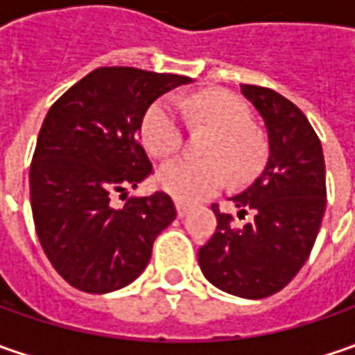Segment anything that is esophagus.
<instances>
[{
    "label": "esophagus",
    "instance_id": "34e87169",
    "mask_svg": "<svg viewBox=\"0 0 355 355\" xmlns=\"http://www.w3.org/2000/svg\"><path fill=\"white\" fill-rule=\"evenodd\" d=\"M175 209H178V217H185L189 213V207L182 203V201H175Z\"/></svg>",
    "mask_w": 355,
    "mask_h": 355
}]
</instances>
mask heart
<instances>
[{
  "label": "heart",
  "mask_w": 355,
  "mask_h": 355,
  "mask_svg": "<svg viewBox=\"0 0 355 355\" xmlns=\"http://www.w3.org/2000/svg\"><path fill=\"white\" fill-rule=\"evenodd\" d=\"M178 108L191 124L217 130L203 150L209 159H173L157 171V185L171 198L185 203L215 193L225 184L227 172L235 184L249 182L265 162V142L251 128L249 106L231 92H199L180 98ZM140 140L154 157L171 156L184 140V126L171 101H157L142 118Z\"/></svg>",
  "instance_id": "heart-1"
}]
</instances>
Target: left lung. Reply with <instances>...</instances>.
Returning a JSON list of instances; mask_svg holds the SVG:
<instances>
[{"instance_id": "left-lung-1", "label": "left lung", "mask_w": 355, "mask_h": 355, "mask_svg": "<svg viewBox=\"0 0 355 355\" xmlns=\"http://www.w3.org/2000/svg\"><path fill=\"white\" fill-rule=\"evenodd\" d=\"M241 92L265 120L270 156L261 178L233 198L239 215L252 211V221L235 227L213 203L217 229L198 259L205 279L223 293L266 298L310 257L326 209V166L320 138L296 104L265 87L241 85Z\"/></svg>"}]
</instances>
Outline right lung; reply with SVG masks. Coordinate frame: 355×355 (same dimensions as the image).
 <instances>
[{"label": "right lung", "instance_id": "obj_1", "mask_svg": "<svg viewBox=\"0 0 355 355\" xmlns=\"http://www.w3.org/2000/svg\"><path fill=\"white\" fill-rule=\"evenodd\" d=\"M187 76L101 67L49 108L29 170L35 231L53 268L83 293L136 280L175 219L168 193L110 199L152 173L138 130L150 104Z\"/></svg>", "mask_w": 355, "mask_h": 355}]
</instances>
